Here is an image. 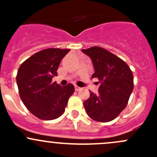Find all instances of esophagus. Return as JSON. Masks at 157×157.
Segmentation results:
<instances>
[{
  "label": "esophagus",
  "mask_w": 157,
  "mask_h": 157,
  "mask_svg": "<svg viewBox=\"0 0 157 157\" xmlns=\"http://www.w3.org/2000/svg\"><path fill=\"white\" fill-rule=\"evenodd\" d=\"M74 87H75V90L76 91H79V90H81V87H80V86H77V85H75V86H74Z\"/></svg>",
  "instance_id": "1"
}]
</instances>
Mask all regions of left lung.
<instances>
[{
	"label": "left lung",
	"mask_w": 157,
	"mask_h": 157,
	"mask_svg": "<svg viewBox=\"0 0 157 157\" xmlns=\"http://www.w3.org/2000/svg\"><path fill=\"white\" fill-rule=\"evenodd\" d=\"M82 52L92 60L95 71L92 77L101 83L99 94L90 91V98L83 102L86 113L99 122L112 121L127 106L134 89L132 71L122 59L100 47Z\"/></svg>",
	"instance_id": "8db88e82"
}]
</instances>
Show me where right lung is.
Returning a JSON list of instances; mask_svg holds the SVG:
<instances>
[{
  "label": "right lung",
  "instance_id": "1",
  "mask_svg": "<svg viewBox=\"0 0 157 157\" xmlns=\"http://www.w3.org/2000/svg\"><path fill=\"white\" fill-rule=\"evenodd\" d=\"M69 52L67 48L44 49L19 67L17 83L20 98L28 110L40 119L53 120L61 116L74 93L71 83L61 86L52 82V77L58 76L61 59Z\"/></svg>",
  "mask_w": 157,
  "mask_h": 157
}]
</instances>
